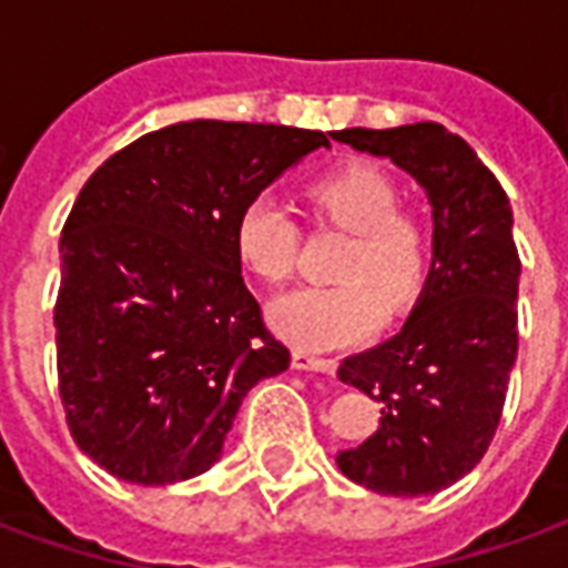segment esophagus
<instances>
[{
	"instance_id": "obj_1",
	"label": "esophagus",
	"mask_w": 568,
	"mask_h": 568,
	"mask_svg": "<svg viewBox=\"0 0 568 568\" xmlns=\"http://www.w3.org/2000/svg\"><path fill=\"white\" fill-rule=\"evenodd\" d=\"M292 365H295L297 371H322V374H334V368H337L334 358L313 356L307 349H295V353H292Z\"/></svg>"
}]
</instances>
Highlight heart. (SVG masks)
Masks as SVG:
<instances>
[{
  "label": "heart",
  "mask_w": 568,
  "mask_h": 568,
  "mask_svg": "<svg viewBox=\"0 0 568 568\" xmlns=\"http://www.w3.org/2000/svg\"><path fill=\"white\" fill-rule=\"evenodd\" d=\"M313 219L349 234L334 261L332 285H301L276 297L271 322L301 349H337L362 341L389 313L410 307L432 267V227L398 206V185L374 163H344L304 185ZM301 234L271 194L246 200L234 222V248L264 283H283L297 264Z\"/></svg>",
  "instance_id": "1"
}]
</instances>
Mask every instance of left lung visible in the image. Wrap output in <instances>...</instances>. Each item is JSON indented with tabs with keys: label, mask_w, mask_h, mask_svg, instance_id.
Wrapping results in <instances>:
<instances>
[{
	"label": "left lung",
	"mask_w": 568,
	"mask_h": 568,
	"mask_svg": "<svg viewBox=\"0 0 568 568\" xmlns=\"http://www.w3.org/2000/svg\"><path fill=\"white\" fill-rule=\"evenodd\" d=\"M332 136L407 170L435 219L426 292L405 328L337 368L381 402L377 432L337 465L383 496H428L468 475L499 428L517 358L511 206L471 145L435 121Z\"/></svg>",
	"instance_id": "obj_1"
}]
</instances>
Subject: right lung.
<instances>
[{
	"instance_id": "obj_1",
	"label": "right lung",
	"mask_w": 568,
	"mask_h": 568,
	"mask_svg": "<svg viewBox=\"0 0 568 568\" xmlns=\"http://www.w3.org/2000/svg\"><path fill=\"white\" fill-rule=\"evenodd\" d=\"M320 145V130L182 121L84 182L60 234L57 386L69 435L109 475L163 487L206 471L248 389L288 368L234 222Z\"/></svg>"
}]
</instances>
